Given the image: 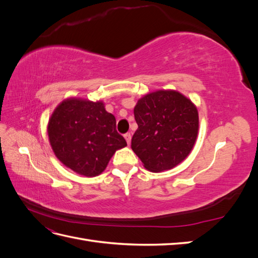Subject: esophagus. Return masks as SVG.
I'll use <instances>...</instances> for the list:
<instances>
[{
    "instance_id": "esophagus-1",
    "label": "esophagus",
    "mask_w": 258,
    "mask_h": 258,
    "mask_svg": "<svg viewBox=\"0 0 258 258\" xmlns=\"http://www.w3.org/2000/svg\"><path fill=\"white\" fill-rule=\"evenodd\" d=\"M124 139H126L127 143L130 144V142H131V135L130 134H126V135H124Z\"/></svg>"
}]
</instances>
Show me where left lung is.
I'll use <instances>...</instances> for the list:
<instances>
[{
	"label": "left lung",
	"instance_id": "1",
	"mask_svg": "<svg viewBox=\"0 0 258 258\" xmlns=\"http://www.w3.org/2000/svg\"><path fill=\"white\" fill-rule=\"evenodd\" d=\"M138 130L131 148L152 172L172 169L192 150L198 135V111L174 90L152 92L135 107Z\"/></svg>",
	"mask_w": 258,
	"mask_h": 258
}]
</instances>
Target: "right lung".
Instances as JSON below:
<instances>
[{
    "label": "right lung",
    "mask_w": 258,
    "mask_h": 258,
    "mask_svg": "<svg viewBox=\"0 0 258 258\" xmlns=\"http://www.w3.org/2000/svg\"><path fill=\"white\" fill-rule=\"evenodd\" d=\"M48 137L57 158L86 176L100 174L114 153L127 145L102 102L80 99L59 104L48 122Z\"/></svg>",
    "instance_id": "add662e5"
}]
</instances>
